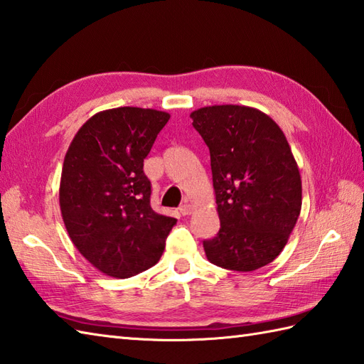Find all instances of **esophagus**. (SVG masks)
<instances>
[{"label": "esophagus", "instance_id": "34e87169", "mask_svg": "<svg viewBox=\"0 0 364 364\" xmlns=\"http://www.w3.org/2000/svg\"><path fill=\"white\" fill-rule=\"evenodd\" d=\"M180 213H181L183 215H189V214L192 213V205H191V203L181 205V206H180Z\"/></svg>", "mask_w": 364, "mask_h": 364}]
</instances>
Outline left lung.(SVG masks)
Here are the masks:
<instances>
[{"mask_svg": "<svg viewBox=\"0 0 364 364\" xmlns=\"http://www.w3.org/2000/svg\"><path fill=\"white\" fill-rule=\"evenodd\" d=\"M211 154L220 219L203 241L213 264L252 272L284 249L301 210L297 162L280 127L250 106L214 105L191 112Z\"/></svg>", "mask_w": 364, "mask_h": 364, "instance_id": "left-lung-1", "label": "left lung"}]
</instances>
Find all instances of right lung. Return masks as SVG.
<instances>
[{
  "mask_svg": "<svg viewBox=\"0 0 364 364\" xmlns=\"http://www.w3.org/2000/svg\"><path fill=\"white\" fill-rule=\"evenodd\" d=\"M170 114L144 107L97 112L64 158L59 205L76 249L100 272L128 278L159 261L176 219L154 213L144 173Z\"/></svg>",
  "mask_w": 364,
  "mask_h": 364,
  "instance_id": "1",
  "label": "right lung"
}]
</instances>
